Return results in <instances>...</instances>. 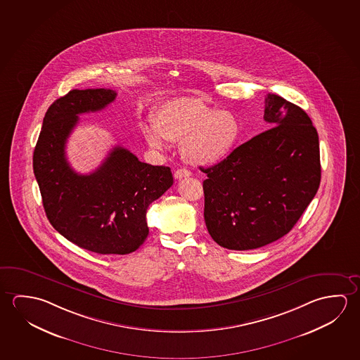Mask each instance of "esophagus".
Wrapping results in <instances>:
<instances>
[{
    "instance_id": "34e87169",
    "label": "esophagus",
    "mask_w": 360,
    "mask_h": 360,
    "mask_svg": "<svg viewBox=\"0 0 360 360\" xmlns=\"http://www.w3.org/2000/svg\"><path fill=\"white\" fill-rule=\"evenodd\" d=\"M191 176H192V173L188 169H186V168H181V169L174 172V178L176 179H182V178L191 177Z\"/></svg>"
}]
</instances>
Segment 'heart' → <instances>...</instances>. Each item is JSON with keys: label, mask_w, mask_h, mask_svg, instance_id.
Returning <instances> with one entry per match:
<instances>
[{"label": "heart", "mask_w": 360, "mask_h": 360, "mask_svg": "<svg viewBox=\"0 0 360 360\" xmlns=\"http://www.w3.org/2000/svg\"><path fill=\"white\" fill-rule=\"evenodd\" d=\"M152 123L142 124L149 147L163 149L165 141L181 143L183 158L193 165L226 160L241 136V124L233 112L208 105L197 96L160 103L152 114Z\"/></svg>", "instance_id": "obj_1"}]
</instances>
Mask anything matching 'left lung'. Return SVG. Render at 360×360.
Returning a JSON list of instances; mask_svg holds the SVG:
<instances>
[{
  "instance_id": "8db88e82",
  "label": "left lung",
  "mask_w": 360,
  "mask_h": 360,
  "mask_svg": "<svg viewBox=\"0 0 360 360\" xmlns=\"http://www.w3.org/2000/svg\"><path fill=\"white\" fill-rule=\"evenodd\" d=\"M259 133L216 165L200 168L207 230L229 250L262 248L291 231L318 192V131L300 106L265 98Z\"/></svg>"
}]
</instances>
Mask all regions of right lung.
Wrapping results in <instances>:
<instances>
[{"label":"right lung","instance_id":"1","mask_svg":"<svg viewBox=\"0 0 360 360\" xmlns=\"http://www.w3.org/2000/svg\"><path fill=\"white\" fill-rule=\"evenodd\" d=\"M110 89H74L53 101L34 150V173L50 224L79 248L101 255L134 252L146 241L147 210L173 184L171 168L143 163L114 147L90 174L66 160L65 144L80 114L115 101Z\"/></svg>","mask_w":360,"mask_h":360}]
</instances>
